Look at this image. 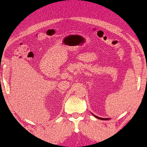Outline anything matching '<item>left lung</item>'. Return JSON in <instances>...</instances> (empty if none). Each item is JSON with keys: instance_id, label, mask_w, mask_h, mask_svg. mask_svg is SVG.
Returning <instances> with one entry per match:
<instances>
[{"instance_id": "8db88e82", "label": "left lung", "mask_w": 147, "mask_h": 147, "mask_svg": "<svg viewBox=\"0 0 147 147\" xmlns=\"http://www.w3.org/2000/svg\"><path fill=\"white\" fill-rule=\"evenodd\" d=\"M95 116V117H97V118H98V119H102V120H109V118H102V117H97V116H96V115H94Z\"/></svg>"}]
</instances>
